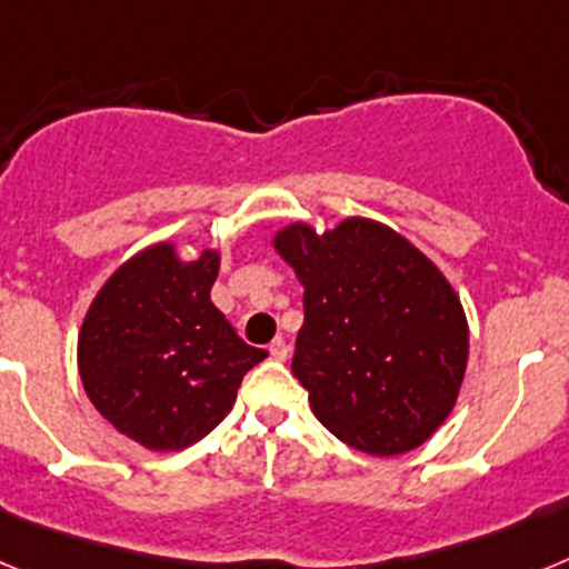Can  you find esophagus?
Segmentation results:
<instances>
[{"mask_svg": "<svg viewBox=\"0 0 569 569\" xmlns=\"http://www.w3.org/2000/svg\"><path fill=\"white\" fill-rule=\"evenodd\" d=\"M270 356H273L276 361H284V359H288V341L281 339V336H279V339L270 341Z\"/></svg>", "mask_w": 569, "mask_h": 569, "instance_id": "esophagus-1", "label": "esophagus"}]
</instances>
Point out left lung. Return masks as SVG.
<instances>
[{
  "instance_id": "8db88e82",
  "label": "left lung",
  "mask_w": 569,
  "mask_h": 569,
  "mask_svg": "<svg viewBox=\"0 0 569 569\" xmlns=\"http://www.w3.org/2000/svg\"><path fill=\"white\" fill-rule=\"evenodd\" d=\"M276 250L305 284L290 367L316 419L370 456L425 445L453 410L467 367V319L450 281L370 219L325 236L290 224Z\"/></svg>"
}]
</instances>
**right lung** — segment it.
Here are the masks:
<instances>
[{
  "label": "right lung",
  "mask_w": 569,
  "mask_h": 569,
  "mask_svg": "<svg viewBox=\"0 0 569 569\" xmlns=\"http://www.w3.org/2000/svg\"><path fill=\"white\" fill-rule=\"evenodd\" d=\"M219 253L182 261L153 244L116 270L84 316L79 376L99 413L148 450H182L213 430L264 350L210 301Z\"/></svg>",
  "instance_id": "right-lung-1"
}]
</instances>
